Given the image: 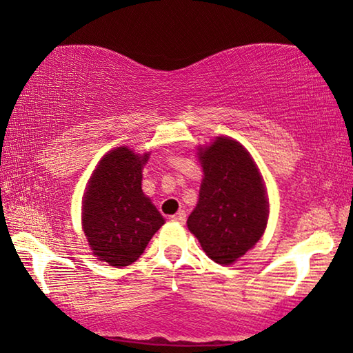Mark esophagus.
I'll list each match as a JSON object with an SVG mask.
<instances>
[{"label": "esophagus", "instance_id": "obj_1", "mask_svg": "<svg viewBox=\"0 0 353 353\" xmlns=\"http://www.w3.org/2000/svg\"><path fill=\"white\" fill-rule=\"evenodd\" d=\"M172 221H176V223H185V221H187V213L181 210L179 213H176L174 216H172Z\"/></svg>", "mask_w": 353, "mask_h": 353}]
</instances>
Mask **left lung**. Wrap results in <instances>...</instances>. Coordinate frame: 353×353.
I'll return each instance as SVG.
<instances>
[{
  "mask_svg": "<svg viewBox=\"0 0 353 353\" xmlns=\"http://www.w3.org/2000/svg\"><path fill=\"white\" fill-rule=\"evenodd\" d=\"M204 179L188 229L213 261L230 265L260 240L270 205L259 170L240 143L218 137L199 152Z\"/></svg>",
  "mask_w": 353,
  "mask_h": 353,
  "instance_id": "1",
  "label": "left lung"
}]
</instances>
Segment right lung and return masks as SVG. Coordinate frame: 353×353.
I'll list each match as a JSON object with an SVG mask.
<instances>
[{"mask_svg": "<svg viewBox=\"0 0 353 353\" xmlns=\"http://www.w3.org/2000/svg\"><path fill=\"white\" fill-rule=\"evenodd\" d=\"M148 157L126 146L113 149L88 182L82 207L83 234L98 260L110 266H129L139 260L165 223L141 190V168Z\"/></svg>", "mask_w": 353, "mask_h": 353, "instance_id": "1", "label": "right lung"}]
</instances>
